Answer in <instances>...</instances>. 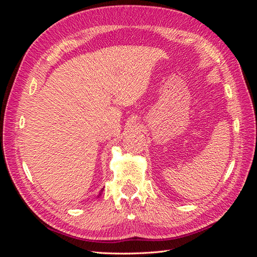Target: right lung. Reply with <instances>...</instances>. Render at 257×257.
<instances>
[{
  "mask_svg": "<svg viewBox=\"0 0 257 257\" xmlns=\"http://www.w3.org/2000/svg\"><path fill=\"white\" fill-rule=\"evenodd\" d=\"M103 191H104V189H102V190H100V191H99V193H98V195H97V198H99V196H100V195H102V193H103Z\"/></svg>",
  "mask_w": 257,
  "mask_h": 257,
  "instance_id": "add662e5",
  "label": "right lung"
}]
</instances>
